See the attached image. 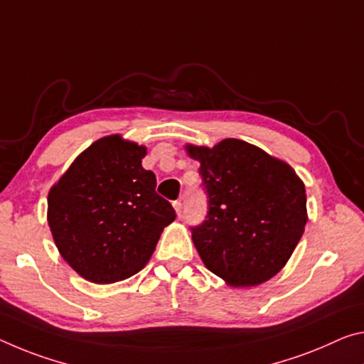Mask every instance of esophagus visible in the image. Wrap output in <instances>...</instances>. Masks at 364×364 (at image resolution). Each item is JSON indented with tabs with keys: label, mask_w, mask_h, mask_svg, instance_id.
<instances>
[{
	"label": "esophagus",
	"mask_w": 364,
	"mask_h": 364,
	"mask_svg": "<svg viewBox=\"0 0 364 364\" xmlns=\"http://www.w3.org/2000/svg\"><path fill=\"white\" fill-rule=\"evenodd\" d=\"M173 207H175L176 215H181V210H183V204H181V200H175V203H173Z\"/></svg>",
	"instance_id": "1"
}]
</instances>
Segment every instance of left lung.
Segmentation results:
<instances>
[{
	"label": "left lung",
	"mask_w": 364,
	"mask_h": 364,
	"mask_svg": "<svg viewBox=\"0 0 364 364\" xmlns=\"http://www.w3.org/2000/svg\"><path fill=\"white\" fill-rule=\"evenodd\" d=\"M200 164L209 213L193 228L207 269L232 287H257L285 267L308 222L306 189L287 161L241 139L184 146Z\"/></svg>",
	"instance_id": "left-lung-1"
}]
</instances>
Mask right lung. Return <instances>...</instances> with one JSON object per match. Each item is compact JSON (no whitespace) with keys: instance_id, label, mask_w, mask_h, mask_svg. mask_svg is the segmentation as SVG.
Returning <instances> with one entry per match:
<instances>
[{"instance_id":"1","label":"right lung","mask_w":364,"mask_h":364,"mask_svg":"<svg viewBox=\"0 0 364 364\" xmlns=\"http://www.w3.org/2000/svg\"><path fill=\"white\" fill-rule=\"evenodd\" d=\"M147 147L105 136L80 152L51 186L47 220L61 257L92 284L107 285L139 272L165 227L175 220L142 168Z\"/></svg>"}]
</instances>
